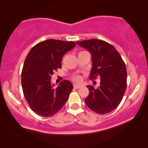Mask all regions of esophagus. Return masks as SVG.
<instances>
[{
    "instance_id": "obj_1",
    "label": "esophagus",
    "mask_w": 148,
    "mask_h": 148,
    "mask_svg": "<svg viewBox=\"0 0 148 148\" xmlns=\"http://www.w3.org/2000/svg\"><path fill=\"white\" fill-rule=\"evenodd\" d=\"M73 88L75 89H79L81 88V85L79 84H73Z\"/></svg>"
}]
</instances>
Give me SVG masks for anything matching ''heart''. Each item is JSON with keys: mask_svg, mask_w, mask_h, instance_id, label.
<instances>
[{"mask_svg": "<svg viewBox=\"0 0 148 148\" xmlns=\"http://www.w3.org/2000/svg\"><path fill=\"white\" fill-rule=\"evenodd\" d=\"M73 80L75 81V82H79V81L82 79V77L80 75H75L73 77Z\"/></svg>", "mask_w": 148, "mask_h": 148, "instance_id": "b5f03b06", "label": "heart"}]
</instances>
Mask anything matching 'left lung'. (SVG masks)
<instances>
[{"instance_id": "left-lung-1", "label": "left lung", "mask_w": 148, "mask_h": 148, "mask_svg": "<svg viewBox=\"0 0 148 148\" xmlns=\"http://www.w3.org/2000/svg\"><path fill=\"white\" fill-rule=\"evenodd\" d=\"M91 53L92 68L90 79L100 77V86H87L89 95L85 100L89 108L104 114L112 112L120 104L127 88L126 66L112 44L101 40L76 42Z\"/></svg>"}]
</instances>
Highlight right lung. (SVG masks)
<instances>
[{"label":"right lung","instance_id":"1","mask_svg":"<svg viewBox=\"0 0 148 148\" xmlns=\"http://www.w3.org/2000/svg\"><path fill=\"white\" fill-rule=\"evenodd\" d=\"M76 46L73 42L50 39L34 46L26 56L21 72V86L30 108L44 117L53 116L67 101L73 88L64 80L56 88L52 75L62 66V56Z\"/></svg>","mask_w":148,"mask_h":148}]
</instances>
